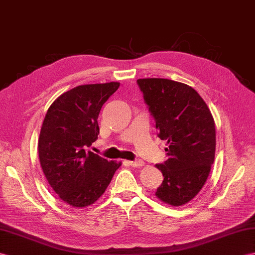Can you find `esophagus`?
<instances>
[{
	"label": "esophagus",
	"mask_w": 255,
	"mask_h": 255,
	"mask_svg": "<svg viewBox=\"0 0 255 255\" xmlns=\"http://www.w3.org/2000/svg\"><path fill=\"white\" fill-rule=\"evenodd\" d=\"M128 164L132 167H142L144 165V162L141 159H137V161H129Z\"/></svg>",
	"instance_id": "34e87169"
}]
</instances>
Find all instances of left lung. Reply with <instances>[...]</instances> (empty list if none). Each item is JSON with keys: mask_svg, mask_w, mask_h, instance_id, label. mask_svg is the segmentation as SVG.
<instances>
[{"mask_svg": "<svg viewBox=\"0 0 255 255\" xmlns=\"http://www.w3.org/2000/svg\"><path fill=\"white\" fill-rule=\"evenodd\" d=\"M137 82L155 120L158 138L167 141L168 158L156 165L164 180L155 195L168 205L181 206L201 191L214 163V118L190 86L164 78Z\"/></svg>", "mask_w": 255, "mask_h": 255, "instance_id": "1", "label": "left lung"}]
</instances>
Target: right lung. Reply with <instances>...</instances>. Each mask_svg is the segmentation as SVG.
I'll use <instances>...</instances> for the list:
<instances>
[{
	"label": "right lung",
	"instance_id": "obj_1",
	"mask_svg": "<svg viewBox=\"0 0 255 255\" xmlns=\"http://www.w3.org/2000/svg\"><path fill=\"white\" fill-rule=\"evenodd\" d=\"M118 87L113 81L73 88L45 114L38 141L41 168L58 198L73 208L98 201L122 165L86 150L100 133L101 108Z\"/></svg>",
	"mask_w": 255,
	"mask_h": 255
}]
</instances>
